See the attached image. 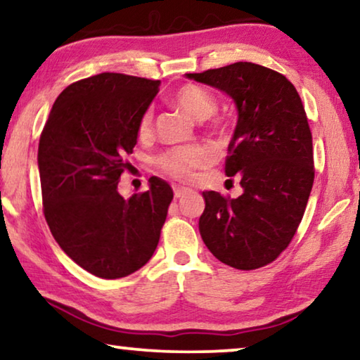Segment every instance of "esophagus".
<instances>
[{
	"instance_id": "esophagus-1",
	"label": "esophagus",
	"mask_w": 360,
	"mask_h": 360,
	"mask_svg": "<svg viewBox=\"0 0 360 360\" xmlns=\"http://www.w3.org/2000/svg\"><path fill=\"white\" fill-rule=\"evenodd\" d=\"M174 197H184L186 194H189L191 189H187V187H182V186H174Z\"/></svg>"
}]
</instances>
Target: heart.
<instances>
[{
    "instance_id": "1",
    "label": "heart",
    "mask_w": 360,
    "mask_h": 360,
    "mask_svg": "<svg viewBox=\"0 0 360 360\" xmlns=\"http://www.w3.org/2000/svg\"><path fill=\"white\" fill-rule=\"evenodd\" d=\"M173 103L195 121H205L217 110V101L208 90L194 84L182 85L173 94ZM152 132V112H143L139 121V136L148 137ZM210 163V152L200 146L176 147L166 150L157 158L160 169L178 181H189L195 169Z\"/></svg>"
}]
</instances>
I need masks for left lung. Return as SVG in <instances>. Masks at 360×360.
<instances>
[{
    "mask_svg": "<svg viewBox=\"0 0 360 360\" xmlns=\"http://www.w3.org/2000/svg\"><path fill=\"white\" fill-rule=\"evenodd\" d=\"M229 95L238 110L224 171L236 198L202 192L198 231L219 262L238 270L271 264L297 231L314 184L312 132L297 90L283 74L254 63L186 74Z\"/></svg>",
    "mask_w": 360,
    "mask_h": 360,
    "instance_id": "left-lung-1",
    "label": "left lung"
}]
</instances>
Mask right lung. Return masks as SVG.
I'll list each match as a JSON object with an SVG mask.
<instances>
[{
	"label": "right lung",
	"mask_w": 360,
	"mask_h": 360,
	"mask_svg": "<svg viewBox=\"0 0 360 360\" xmlns=\"http://www.w3.org/2000/svg\"><path fill=\"white\" fill-rule=\"evenodd\" d=\"M160 80L101 72L63 90L40 136L43 213L60 248L105 280L131 275L152 259L173 200L163 179L124 198L117 192L137 143L139 121Z\"/></svg>",
	"instance_id": "right-lung-1"
}]
</instances>
